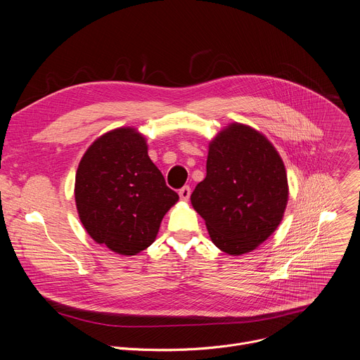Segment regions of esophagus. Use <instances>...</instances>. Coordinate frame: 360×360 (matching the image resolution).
<instances>
[{
  "mask_svg": "<svg viewBox=\"0 0 360 360\" xmlns=\"http://www.w3.org/2000/svg\"><path fill=\"white\" fill-rule=\"evenodd\" d=\"M189 196H191V188L189 186H184V188L179 189V198L182 200H188Z\"/></svg>",
  "mask_w": 360,
  "mask_h": 360,
  "instance_id": "obj_1",
  "label": "esophagus"
}]
</instances>
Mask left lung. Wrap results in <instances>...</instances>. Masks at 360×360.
Here are the masks:
<instances>
[{"mask_svg": "<svg viewBox=\"0 0 360 360\" xmlns=\"http://www.w3.org/2000/svg\"><path fill=\"white\" fill-rule=\"evenodd\" d=\"M283 161L265 135L231 124L210 143L207 176L191 195L212 242L238 256L265 242L288 203Z\"/></svg>", "mask_w": 360, "mask_h": 360, "instance_id": "obj_1", "label": "left lung"}]
</instances>
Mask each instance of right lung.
I'll return each instance as SVG.
<instances>
[{
  "label": "right lung",
  "instance_id": "1",
  "mask_svg": "<svg viewBox=\"0 0 360 360\" xmlns=\"http://www.w3.org/2000/svg\"><path fill=\"white\" fill-rule=\"evenodd\" d=\"M179 196L167 186L135 128H117L86 149L75 175V203L88 235L120 255H136L155 240Z\"/></svg>",
  "mask_w": 360,
  "mask_h": 360
}]
</instances>
